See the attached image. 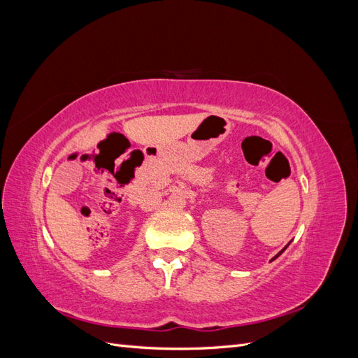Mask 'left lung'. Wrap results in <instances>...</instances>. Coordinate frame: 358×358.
I'll use <instances>...</instances> for the list:
<instances>
[{"label": "left lung", "mask_w": 358, "mask_h": 358, "mask_svg": "<svg viewBox=\"0 0 358 358\" xmlns=\"http://www.w3.org/2000/svg\"><path fill=\"white\" fill-rule=\"evenodd\" d=\"M287 246H288V245H287ZM287 246H285V248H284V249H282V251H280V252H279V254H278V255H276V257H275V258H278V257H279V255H280V254H282V252H284V251H285V249H287ZM275 258H273V259H275Z\"/></svg>", "instance_id": "obj_1"}]
</instances>
